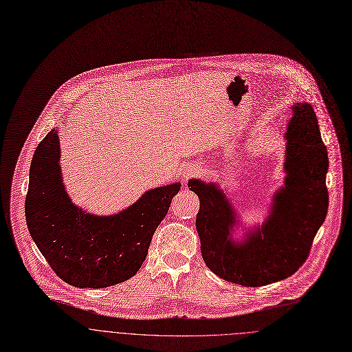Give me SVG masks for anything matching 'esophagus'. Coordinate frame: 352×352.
Wrapping results in <instances>:
<instances>
[{
    "label": "esophagus",
    "mask_w": 352,
    "mask_h": 352,
    "mask_svg": "<svg viewBox=\"0 0 352 352\" xmlns=\"http://www.w3.org/2000/svg\"><path fill=\"white\" fill-rule=\"evenodd\" d=\"M200 173H201L200 166L189 164V166H186L185 170H184V181H186V179H189V178H192V177H196V175H199Z\"/></svg>",
    "instance_id": "obj_1"
}]
</instances>
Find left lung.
<instances>
[{
    "mask_svg": "<svg viewBox=\"0 0 352 352\" xmlns=\"http://www.w3.org/2000/svg\"><path fill=\"white\" fill-rule=\"evenodd\" d=\"M286 131L285 188L274 196L270 218L245 242H233L235 212L223 192L200 179L188 182L200 200L196 229L206 265L223 280L258 287L292 276L307 261L323 223L329 193L327 151L309 103H297Z\"/></svg>",
    "mask_w": 352,
    "mask_h": 352,
    "instance_id": "obj_1",
    "label": "left lung"
}]
</instances>
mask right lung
Returning <instances> with one entry per match:
<instances>
[{"label":"right lung","instance_id":"1","mask_svg":"<svg viewBox=\"0 0 352 352\" xmlns=\"http://www.w3.org/2000/svg\"><path fill=\"white\" fill-rule=\"evenodd\" d=\"M59 157L58 131L51 130L30 166L25 212L32 239L52 271L74 287L102 289L133 278L181 184L151 189L122 212L99 217L72 203Z\"/></svg>","mask_w":352,"mask_h":352}]
</instances>
